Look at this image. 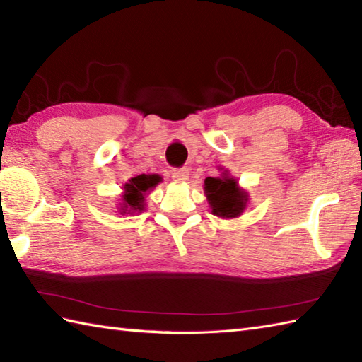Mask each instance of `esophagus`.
<instances>
[{"instance_id":"obj_1","label":"esophagus","mask_w":362,"mask_h":362,"mask_svg":"<svg viewBox=\"0 0 362 362\" xmlns=\"http://www.w3.org/2000/svg\"><path fill=\"white\" fill-rule=\"evenodd\" d=\"M171 177L175 182H185L189 177V171L187 168H177L171 173Z\"/></svg>"}]
</instances>
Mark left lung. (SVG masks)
I'll return each instance as SVG.
<instances>
[{
  "mask_svg": "<svg viewBox=\"0 0 362 362\" xmlns=\"http://www.w3.org/2000/svg\"><path fill=\"white\" fill-rule=\"evenodd\" d=\"M222 177H206L204 191L211 213L219 218H238L245 210L249 194L238 187V182L227 171Z\"/></svg>",
  "mask_w": 362,
  "mask_h": 362,
  "instance_id": "8db88e82",
  "label": "left lung"
}]
</instances>
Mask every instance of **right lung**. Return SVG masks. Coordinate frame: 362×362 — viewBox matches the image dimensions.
<instances>
[{
  "mask_svg": "<svg viewBox=\"0 0 362 362\" xmlns=\"http://www.w3.org/2000/svg\"><path fill=\"white\" fill-rule=\"evenodd\" d=\"M161 182V177L158 174H140L136 177L129 179L124 187V193H122V204H121V214L126 213H140L144 210V199L148 191L153 187H157Z\"/></svg>",
  "mask_w": 362,
  "mask_h": 362,
  "instance_id": "obj_1",
  "label": "right lung"
}]
</instances>
